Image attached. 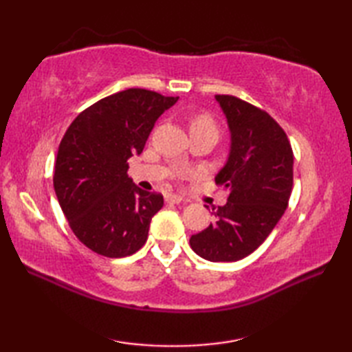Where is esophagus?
<instances>
[{
	"instance_id": "34e87169",
	"label": "esophagus",
	"mask_w": 352,
	"mask_h": 352,
	"mask_svg": "<svg viewBox=\"0 0 352 352\" xmlns=\"http://www.w3.org/2000/svg\"><path fill=\"white\" fill-rule=\"evenodd\" d=\"M164 201H166L168 204H180L183 198L180 195H177V193H168V195L164 197Z\"/></svg>"
}]
</instances>
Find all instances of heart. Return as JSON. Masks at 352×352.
<instances>
[{"label": "heart", "mask_w": 352, "mask_h": 352, "mask_svg": "<svg viewBox=\"0 0 352 352\" xmlns=\"http://www.w3.org/2000/svg\"><path fill=\"white\" fill-rule=\"evenodd\" d=\"M199 129H210L216 130V124L213 118L207 113H199L192 119L190 122V130H199Z\"/></svg>", "instance_id": "1"}]
</instances>
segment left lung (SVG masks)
Instances as JSON below:
<instances>
[{"mask_svg": "<svg viewBox=\"0 0 352 352\" xmlns=\"http://www.w3.org/2000/svg\"><path fill=\"white\" fill-rule=\"evenodd\" d=\"M231 134L227 163L214 177L228 190L214 222L190 237L208 261L242 260L266 241L287 208L294 186V153L281 126L252 104L216 95Z\"/></svg>", "mask_w": 352, "mask_h": 352, "instance_id": "left-lung-1", "label": "left lung"}]
</instances>
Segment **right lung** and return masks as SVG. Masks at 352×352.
<instances>
[{
	"label": "right lung",
	"mask_w": 352,
	"mask_h": 352,
	"mask_svg": "<svg viewBox=\"0 0 352 352\" xmlns=\"http://www.w3.org/2000/svg\"><path fill=\"white\" fill-rule=\"evenodd\" d=\"M126 89L81 111L58 145L54 190L78 241L104 257L131 256L145 245L163 195L138 188L126 160L144 151L157 119L177 102Z\"/></svg>",
	"instance_id": "1"
}]
</instances>
